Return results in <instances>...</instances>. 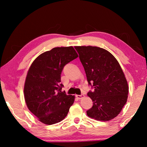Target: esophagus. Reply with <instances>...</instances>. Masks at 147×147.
Instances as JSON below:
<instances>
[{"mask_svg": "<svg viewBox=\"0 0 147 147\" xmlns=\"http://www.w3.org/2000/svg\"><path fill=\"white\" fill-rule=\"evenodd\" d=\"M76 98H78V99H82L83 97H84V94H77V95H76Z\"/></svg>", "mask_w": 147, "mask_h": 147, "instance_id": "obj_1", "label": "esophagus"}]
</instances>
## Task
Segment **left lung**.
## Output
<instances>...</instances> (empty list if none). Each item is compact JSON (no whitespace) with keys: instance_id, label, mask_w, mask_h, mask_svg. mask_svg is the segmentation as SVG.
Listing matches in <instances>:
<instances>
[{"instance_id":"1","label":"left lung","mask_w":147,"mask_h":147,"mask_svg":"<svg viewBox=\"0 0 147 147\" xmlns=\"http://www.w3.org/2000/svg\"><path fill=\"white\" fill-rule=\"evenodd\" d=\"M87 80L94 91L88 95L93 106L87 115L108 121L117 116L127 102L128 85L118 61L109 52L97 47L76 46Z\"/></svg>"}]
</instances>
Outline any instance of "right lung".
Instances as JSON below:
<instances>
[{
    "mask_svg": "<svg viewBox=\"0 0 147 147\" xmlns=\"http://www.w3.org/2000/svg\"><path fill=\"white\" fill-rule=\"evenodd\" d=\"M73 47H55L34 59L24 86L26 106L45 124L58 123L67 115L75 96L62 92L61 74L64 66L78 58Z\"/></svg>",
    "mask_w": 147,
    "mask_h": 147,
    "instance_id": "obj_1",
    "label": "right lung"
}]
</instances>
